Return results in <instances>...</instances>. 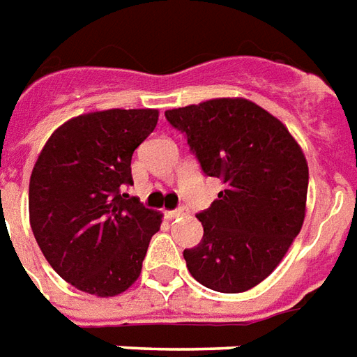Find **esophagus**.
Here are the masks:
<instances>
[{
	"mask_svg": "<svg viewBox=\"0 0 357 357\" xmlns=\"http://www.w3.org/2000/svg\"><path fill=\"white\" fill-rule=\"evenodd\" d=\"M187 210L185 208H178V210H170V212H166V219H176V218H181V215H185Z\"/></svg>",
	"mask_w": 357,
	"mask_h": 357,
	"instance_id": "34e87169",
	"label": "esophagus"
}]
</instances>
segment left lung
I'll return each instance as SVG.
<instances>
[{
    "label": "left lung",
    "instance_id": "obj_1",
    "mask_svg": "<svg viewBox=\"0 0 357 357\" xmlns=\"http://www.w3.org/2000/svg\"><path fill=\"white\" fill-rule=\"evenodd\" d=\"M206 176L225 189L197 218L204 236L185 250L197 282L221 293L261 284L286 257L306 213L308 165L297 139L245 98H213L165 113Z\"/></svg>",
    "mask_w": 357,
    "mask_h": 357
}]
</instances>
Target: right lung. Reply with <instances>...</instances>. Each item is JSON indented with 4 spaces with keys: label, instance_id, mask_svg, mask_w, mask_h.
Instances as JSON below:
<instances>
[{
    "label": "right lung",
    "instance_id": "add662e5",
    "mask_svg": "<svg viewBox=\"0 0 357 357\" xmlns=\"http://www.w3.org/2000/svg\"><path fill=\"white\" fill-rule=\"evenodd\" d=\"M158 109L83 113L52 132L30 178V225L45 259L79 291L115 297L142 273L162 213L130 199V162Z\"/></svg>",
    "mask_w": 357,
    "mask_h": 357
}]
</instances>
